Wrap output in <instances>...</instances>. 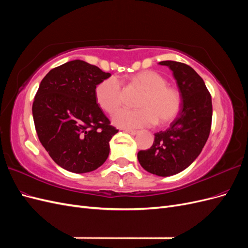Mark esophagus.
<instances>
[{"mask_svg": "<svg viewBox=\"0 0 248 248\" xmlns=\"http://www.w3.org/2000/svg\"><path fill=\"white\" fill-rule=\"evenodd\" d=\"M124 131L131 134V136H136V134H138V132H139L138 130H133V129H124Z\"/></svg>", "mask_w": 248, "mask_h": 248, "instance_id": "1", "label": "esophagus"}]
</instances>
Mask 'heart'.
<instances>
[{"label":"heart","mask_w":248,"mask_h":248,"mask_svg":"<svg viewBox=\"0 0 248 248\" xmlns=\"http://www.w3.org/2000/svg\"><path fill=\"white\" fill-rule=\"evenodd\" d=\"M131 85L142 90L139 97V108H123L114 116L112 122L122 128H140L152 126L156 122L168 125L174 121L182 106L179 90L168 85L161 74L145 70L130 78ZM95 98L98 106L108 114H114L123 101L122 82L112 76L100 81L95 89Z\"/></svg>","instance_id":"1"}]
</instances>
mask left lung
Wrapping results in <instances>:
<instances>
[{
	"label": "left lung",
	"mask_w": 248,
	"mask_h": 248,
	"mask_svg": "<svg viewBox=\"0 0 248 248\" xmlns=\"http://www.w3.org/2000/svg\"><path fill=\"white\" fill-rule=\"evenodd\" d=\"M159 64L172 71L182 108L166 131L155 133L152 147L140 150L138 159L147 171L168 177L188 168L202 152L211 130L212 100L204 80L190 66L176 61Z\"/></svg>",
	"instance_id": "obj_1"
}]
</instances>
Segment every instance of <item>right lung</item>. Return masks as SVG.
Here are the masks:
<instances>
[{"label": "right lung", "mask_w": 248, "mask_h": 248, "mask_svg": "<svg viewBox=\"0 0 248 248\" xmlns=\"http://www.w3.org/2000/svg\"><path fill=\"white\" fill-rule=\"evenodd\" d=\"M110 77L80 60L51 69L40 82L32 111L37 136L58 166L82 174L108 159L118 132L95 98V89Z\"/></svg>", "instance_id": "right-lung-1"}]
</instances>
